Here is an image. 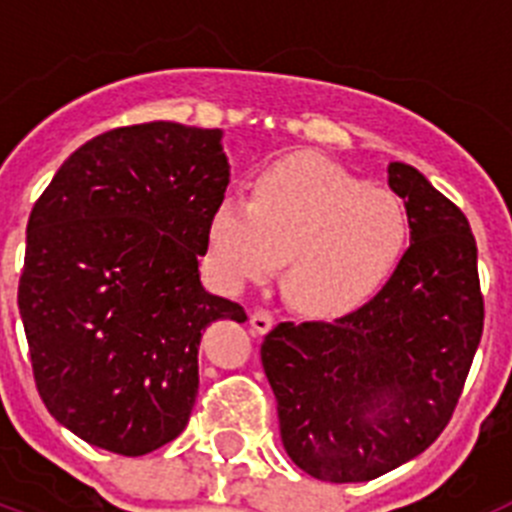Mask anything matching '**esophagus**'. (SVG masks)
Instances as JSON below:
<instances>
[{
	"label": "esophagus",
	"instance_id": "1",
	"mask_svg": "<svg viewBox=\"0 0 512 512\" xmlns=\"http://www.w3.org/2000/svg\"><path fill=\"white\" fill-rule=\"evenodd\" d=\"M248 323H251L253 336H264V333H269L271 330V325H274V318H271V312L266 310H253Z\"/></svg>",
	"mask_w": 512,
	"mask_h": 512
}]
</instances>
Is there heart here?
Instances as JSON below:
<instances>
[{"instance_id": "1", "label": "heart", "mask_w": 512, "mask_h": 512, "mask_svg": "<svg viewBox=\"0 0 512 512\" xmlns=\"http://www.w3.org/2000/svg\"><path fill=\"white\" fill-rule=\"evenodd\" d=\"M413 241L405 202L333 161L300 153L266 166L253 200L223 197L207 220V261L225 289L266 282L312 318L361 310L395 279Z\"/></svg>"}]
</instances>
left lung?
Instances as JSON below:
<instances>
[{
  "instance_id": "1",
  "label": "left lung",
  "mask_w": 512,
  "mask_h": 512,
  "mask_svg": "<svg viewBox=\"0 0 512 512\" xmlns=\"http://www.w3.org/2000/svg\"><path fill=\"white\" fill-rule=\"evenodd\" d=\"M387 184L413 225L395 279L351 315L279 323L261 343L289 459L336 485L382 477L441 436L485 325L464 212L402 161Z\"/></svg>"
}]
</instances>
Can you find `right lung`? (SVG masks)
I'll list each match as a JSON object with an SVG mask.
<instances>
[{"mask_svg": "<svg viewBox=\"0 0 512 512\" xmlns=\"http://www.w3.org/2000/svg\"><path fill=\"white\" fill-rule=\"evenodd\" d=\"M228 182L223 130L146 122L87 140L35 202L17 292L35 384L92 446L143 456L174 441L202 330L246 320L200 279Z\"/></svg>", "mask_w": 512, "mask_h": 512, "instance_id": "right-lung-1", "label": "right lung"}]
</instances>
